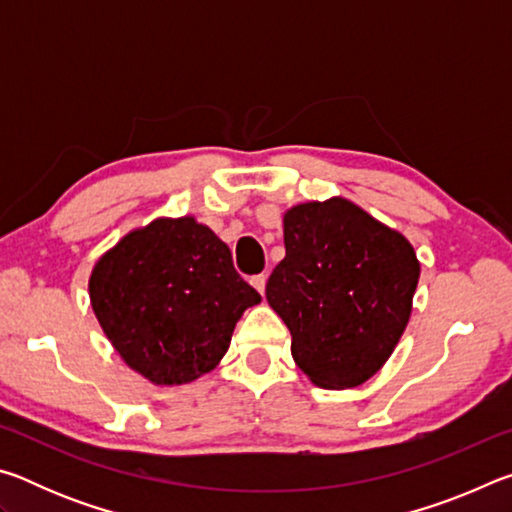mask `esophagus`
<instances>
[{"label":"esophagus","instance_id":"1","mask_svg":"<svg viewBox=\"0 0 512 512\" xmlns=\"http://www.w3.org/2000/svg\"><path fill=\"white\" fill-rule=\"evenodd\" d=\"M250 284H253V287L264 296V289H266V275H264V273L250 277Z\"/></svg>","mask_w":512,"mask_h":512}]
</instances>
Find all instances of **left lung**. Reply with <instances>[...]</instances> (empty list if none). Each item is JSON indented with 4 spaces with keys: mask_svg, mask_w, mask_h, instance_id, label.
Segmentation results:
<instances>
[{
    "mask_svg": "<svg viewBox=\"0 0 512 512\" xmlns=\"http://www.w3.org/2000/svg\"><path fill=\"white\" fill-rule=\"evenodd\" d=\"M282 225L287 255L268 277L266 300L289 327L293 361L320 388L361 386L411 318L415 250L341 196L293 205Z\"/></svg>",
    "mask_w": 512,
    "mask_h": 512,
    "instance_id": "left-lung-1",
    "label": "left lung"
}]
</instances>
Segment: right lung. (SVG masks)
I'll return each instance as SVG.
<instances>
[{
  "label": "right lung",
  "mask_w": 512,
  "mask_h": 512,
  "mask_svg": "<svg viewBox=\"0 0 512 512\" xmlns=\"http://www.w3.org/2000/svg\"><path fill=\"white\" fill-rule=\"evenodd\" d=\"M88 289L112 348L155 386L214 370L241 314L262 302L230 248L194 216H160L128 232L97 259Z\"/></svg>",
  "instance_id": "1"
}]
</instances>
